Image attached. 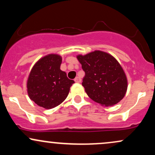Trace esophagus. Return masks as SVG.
Wrapping results in <instances>:
<instances>
[{"instance_id":"34e87169","label":"esophagus","mask_w":155,"mask_h":155,"mask_svg":"<svg viewBox=\"0 0 155 155\" xmlns=\"http://www.w3.org/2000/svg\"><path fill=\"white\" fill-rule=\"evenodd\" d=\"M74 81H75V82H76V83H80V82H81V79H80L79 77L76 76L75 79H74Z\"/></svg>"}]
</instances>
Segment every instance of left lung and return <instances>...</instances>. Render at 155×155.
Masks as SVG:
<instances>
[{
	"mask_svg": "<svg viewBox=\"0 0 155 155\" xmlns=\"http://www.w3.org/2000/svg\"><path fill=\"white\" fill-rule=\"evenodd\" d=\"M77 59L85 72L82 86L92 101L111 106L123 98L127 89V77L112 55L96 50L78 55Z\"/></svg>",
	"mask_w": 155,
	"mask_h": 155,
	"instance_id": "1",
	"label": "left lung"
}]
</instances>
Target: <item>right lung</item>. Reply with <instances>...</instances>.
Instances as JSON below:
<instances>
[{
    "mask_svg": "<svg viewBox=\"0 0 155 155\" xmlns=\"http://www.w3.org/2000/svg\"><path fill=\"white\" fill-rule=\"evenodd\" d=\"M62 58L50 54L41 58L33 65L27 81L28 94L38 106L46 109L63 103L69 93L74 80L60 70Z\"/></svg>",
    "mask_w": 155,
    "mask_h": 155,
    "instance_id": "1",
    "label": "right lung"
}]
</instances>
